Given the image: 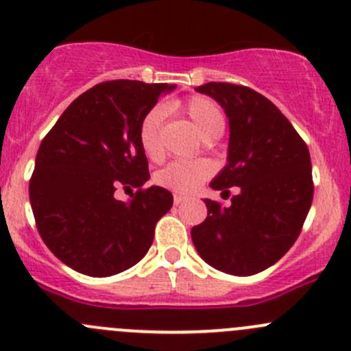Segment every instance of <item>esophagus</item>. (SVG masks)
I'll return each mask as SVG.
<instances>
[{
	"instance_id": "34e87169",
	"label": "esophagus",
	"mask_w": 351,
	"mask_h": 351,
	"mask_svg": "<svg viewBox=\"0 0 351 351\" xmlns=\"http://www.w3.org/2000/svg\"><path fill=\"white\" fill-rule=\"evenodd\" d=\"M184 201H187L186 196H182V194H174V204H182Z\"/></svg>"
}]
</instances>
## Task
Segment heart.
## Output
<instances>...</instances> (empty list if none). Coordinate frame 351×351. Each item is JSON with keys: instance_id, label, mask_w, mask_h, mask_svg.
Here are the masks:
<instances>
[{"instance_id": "obj_1", "label": "heart", "mask_w": 351, "mask_h": 351, "mask_svg": "<svg viewBox=\"0 0 351 351\" xmlns=\"http://www.w3.org/2000/svg\"><path fill=\"white\" fill-rule=\"evenodd\" d=\"M169 111L187 114L206 140L218 138L225 130V114L215 101L206 96H193L184 103L169 104ZM162 117L164 114L160 108H152L143 117L138 128L140 145H142L143 154L152 160L162 157V142L158 135ZM213 172H215V167L209 160H176L162 169L155 179L167 189L189 194L194 193L204 180H208Z\"/></svg>"}]
</instances>
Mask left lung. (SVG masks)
<instances>
[{
	"label": "left lung",
	"instance_id": "obj_1",
	"mask_svg": "<svg viewBox=\"0 0 351 351\" xmlns=\"http://www.w3.org/2000/svg\"><path fill=\"white\" fill-rule=\"evenodd\" d=\"M225 110L228 164L209 186L237 187L231 206L204 199L208 218L191 230L206 263L231 276L269 269L294 245L313 202L308 145L279 108L254 89L230 82L196 88Z\"/></svg>",
	"mask_w": 351,
	"mask_h": 351
}]
</instances>
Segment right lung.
Here are the masks:
<instances>
[{
  "instance_id": "obj_1",
  "label": "right lung",
  "mask_w": 351,
  "mask_h": 351,
  "mask_svg": "<svg viewBox=\"0 0 351 351\" xmlns=\"http://www.w3.org/2000/svg\"><path fill=\"white\" fill-rule=\"evenodd\" d=\"M171 84L106 81L75 97L35 158L30 202L43 243L60 262L91 277L123 272L145 256L155 225L174 197L150 179L138 140L143 117ZM120 186L137 187L130 203Z\"/></svg>"
}]
</instances>
